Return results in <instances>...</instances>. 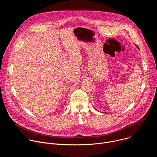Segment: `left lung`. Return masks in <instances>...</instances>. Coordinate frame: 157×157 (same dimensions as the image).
<instances>
[{
  "label": "left lung",
  "mask_w": 157,
  "mask_h": 157,
  "mask_svg": "<svg viewBox=\"0 0 157 157\" xmlns=\"http://www.w3.org/2000/svg\"><path fill=\"white\" fill-rule=\"evenodd\" d=\"M135 45H136V47H137V48H138V49H139V47H137V45H136V44H135Z\"/></svg>",
  "instance_id": "8db88e82"
}]
</instances>
